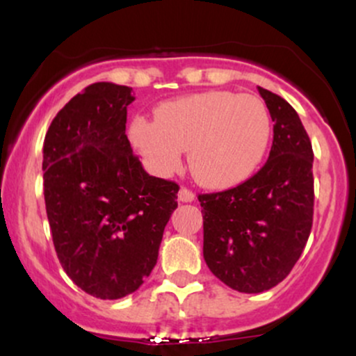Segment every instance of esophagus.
<instances>
[{
    "label": "esophagus",
    "instance_id": "34e87169",
    "mask_svg": "<svg viewBox=\"0 0 356 356\" xmlns=\"http://www.w3.org/2000/svg\"><path fill=\"white\" fill-rule=\"evenodd\" d=\"M194 199H195V194L187 189V187H182V189L179 191V201L181 202H192Z\"/></svg>",
    "mask_w": 356,
    "mask_h": 356
}]
</instances>
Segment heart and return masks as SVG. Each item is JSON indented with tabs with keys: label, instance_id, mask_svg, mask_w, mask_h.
<instances>
[{
	"label": "heart",
	"instance_id": "b5f03b06",
	"mask_svg": "<svg viewBox=\"0 0 356 356\" xmlns=\"http://www.w3.org/2000/svg\"><path fill=\"white\" fill-rule=\"evenodd\" d=\"M129 136L155 174L174 172L182 150H189L192 177L209 189H227L261 164L271 117L254 95L211 90L164 102L155 108V120L134 118Z\"/></svg>",
	"mask_w": 356,
	"mask_h": 356
}]
</instances>
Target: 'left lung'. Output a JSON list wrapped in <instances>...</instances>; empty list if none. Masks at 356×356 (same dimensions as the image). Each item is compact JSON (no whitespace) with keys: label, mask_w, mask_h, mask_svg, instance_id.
Masks as SVG:
<instances>
[{"label":"left lung","mask_w":356,"mask_h":356,"mask_svg":"<svg viewBox=\"0 0 356 356\" xmlns=\"http://www.w3.org/2000/svg\"><path fill=\"white\" fill-rule=\"evenodd\" d=\"M275 127L266 164L232 189L201 194L204 259L239 293H263L289 275L313 224V149L296 110L257 87Z\"/></svg>","instance_id":"obj_1"}]
</instances>
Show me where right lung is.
<instances>
[{
  "mask_svg": "<svg viewBox=\"0 0 356 356\" xmlns=\"http://www.w3.org/2000/svg\"><path fill=\"white\" fill-rule=\"evenodd\" d=\"M132 88L97 81L53 118L43 191L61 268L88 295L137 291L157 263L179 186L149 175L125 136Z\"/></svg>",
  "mask_w": 356,
  "mask_h": 356,
  "instance_id": "right-lung-1",
  "label": "right lung"
}]
</instances>
